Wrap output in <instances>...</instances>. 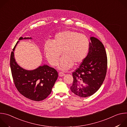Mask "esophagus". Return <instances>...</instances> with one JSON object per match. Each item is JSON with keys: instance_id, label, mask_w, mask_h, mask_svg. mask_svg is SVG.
<instances>
[{"instance_id": "esophagus-1", "label": "esophagus", "mask_w": 127, "mask_h": 127, "mask_svg": "<svg viewBox=\"0 0 127 127\" xmlns=\"http://www.w3.org/2000/svg\"><path fill=\"white\" fill-rule=\"evenodd\" d=\"M59 76H60V77H62V76H63L65 75V74L63 73V72H59Z\"/></svg>"}]
</instances>
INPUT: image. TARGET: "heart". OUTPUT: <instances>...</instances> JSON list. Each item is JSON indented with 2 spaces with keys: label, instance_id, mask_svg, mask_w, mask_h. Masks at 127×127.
I'll use <instances>...</instances> for the list:
<instances>
[{
  "label": "heart",
  "instance_id": "1",
  "mask_svg": "<svg viewBox=\"0 0 127 127\" xmlns=\"http://www.w3.org/2000/svg\"><path fill=\"white\" fill-rule=\"evenodd\" d=\"M89 48V41L85 34L74 31L66 30L56 34L52 42L45 43L44 51L46 58L53 66H56L62 54L58 68L66 70L74 63L78 64L86 58Z\"/></svg>",
  "mask_w": 127,
  "mask_h": 127
}]
</instances>
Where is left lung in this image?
<instances>
[{"label":"left lung","instance_id":"obj_1","mask_svg":"<svg viewBox=\"0 0 127 127\" xmlns=\"http://www.w3.org/2000/svg\"><path fill=\"white\" fill-rule=\"evenodd\" d=\"M88 53L80 66L72 73L71 92L81 97L91 96L102 85L106 73L107 60L102 43L90 37Z\"/></svg>","mask_w":127,"mask_h":127}]
</instances>
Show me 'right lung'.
<instances>
[{
  "label": "right lung",
  "instance_id": "add662e5",
  "mask_svg": "<svg viewBox=\"0 0 127 127\" xmlns=\"http://www.w3.org/2000/svg\"><path fill=\"white\" fill-rule=\"evenodd\" d=\"M32 39L31 38L20 37L19 40ZM11 52L10 66L12 76L16 88L25 97L34 101L43 100L48 97L58 76L57 71L47 65L40 66L32 70H27L18 65L14 56V51Z\"/></svg>",
  "mask_w": 127,
  "mask_h": 127
}]
</instances>
